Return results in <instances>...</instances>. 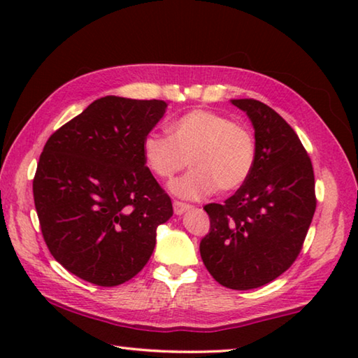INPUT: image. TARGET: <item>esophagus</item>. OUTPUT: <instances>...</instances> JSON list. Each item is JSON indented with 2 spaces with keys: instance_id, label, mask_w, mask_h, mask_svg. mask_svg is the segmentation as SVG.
<instances>
[{
  "instance_id": "esophagus-1",
  "label": "esophagus",
  "mask_w": 358,
  "mask_h": 358,
  "mask_svg": "<svg viewBox=\"0 0 358 358\" xmlns=\"http://www.w3.org/2000/svg\"><path fill=\"white\" fill-rule=\"evenodd\" d=\"M191 208H192L191 205H186L183 202H178V201L173 202V211H175V215H178V216L186 213V211H189Z\"/></svg>"
}]
</instances>
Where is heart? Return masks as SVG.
I'll return each instance as SVG.
<instances>
[{
    "label": "heart",
    "instance_id": "obj_1",
    "mask_svg": "<svg viewBox=\"0 0 358 358\" xmlns=\"http://www.w3.org/2000/svg\"><path fill=\"white\" fill-rule=\"evenodd\" d=\"M142 155L156 177L171 180L189 164L192 171L175 180L177 197L199 201L216 189L230 192L243 186L256 162V142L245 124L210 110H192L169 126V137L150 132Z\"/></svg>",
    "mask_w": 358,
    "mask_h": 358
}]
</instances>
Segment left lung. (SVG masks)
Segmentation results:
<instances>
[{
	"label": "left lung",
	"mask_w": 358,
	"mask_h": 358,
	"mask_svg": "<svg viewBox=\"0 0 358 358\" xmlns=\"http://www.w3.org/2000/svg\"><path fill=\"white\" fill-rule=\"evenodd\" d=\"M251 120L256 162L224 203H208L201 257L224 287L248 290L282 275L299 256L316 211L314 172L299 136L273 108L232 99Z\"/></svg>",
	"instance_id": "obj_1"
}]
</instances>
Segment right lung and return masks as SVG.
I'll return each mask as SVG.
<instances>
[{
	"label": "right lung",
	"instance_id": "1",
	"mask_svg": "<svg viewBox=\"0 0 358 358\" xmlns=\"http://www.w3.org/2000/svg\"><path fill=\"white\" fill-rule=\"evenodd\" d=\"M164 101L106 96L48 138L33 180L52 256L82 280L113 287L148 262L171 197L145 166L142 141Z\"/></svg>",
	"mask_w": 358,
	"mask_h": 358
}]
</instances>
